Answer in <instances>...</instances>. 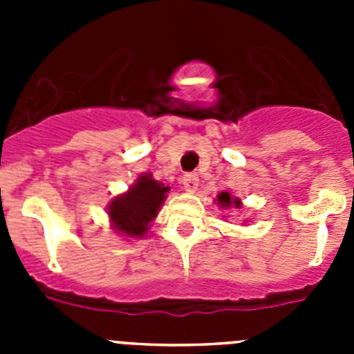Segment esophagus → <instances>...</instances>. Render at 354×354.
Wrapping results in <instances>:
<instances>
[{
    "label": "esophagus",
    "mask_w": 354,
    "mask_h": 354,
    "mask_svg": "<svg viewBox=\"0 0 354 354\" xmlns=\"http://www.w3.org/2000/svg\"><path fill=\"white\" fill-rule=\"evenodd\" d=\"M183 184L186 192H196L198 189V175L196 174H184Z\"/></svg>",
    "instance_id": "34e87169"
}]
</instances>
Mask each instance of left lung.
I'll list each match as a JSON object with an SVG mask.
<instances>
[{
	"instance_id": "left-lung-1",
	"label": "left lung",
	"mask_w": 354,
	"mask_h": 354,
	"mask_svg": "<svg viewBox=\"0 0 354 354\" xmlns=\"http://www.w3.org/2000/svg\"><path fill=\"white\" fill-rule=\"evenodd\" d=\"M218 204L221 205V207H230V205H237V207H239V198H230V193H227V192H223V193H220V195H218Z\"/></svg>"
}]
</instances>
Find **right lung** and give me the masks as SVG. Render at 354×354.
<instances>
[{
	"label": "right lung",
	"instance_id": "add662e5",
	"mask_svg": "<svg viewBox=\"0 0 354 354\" xmlns=\"http://www.w3.org/2000/svg\"><path fill=\"white\" fill-rule=\"evenodd\" d=\"M170 187L142 175L126 195L117 196L109 205V218L118 232L131 237H142L149 223L158 214Z\"/></svg>",
	"mask_w": 354,
	"mask_h": 354
}]
</instances>
